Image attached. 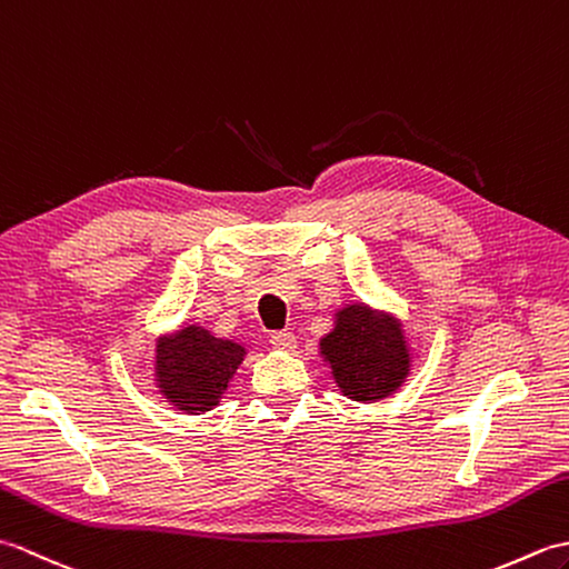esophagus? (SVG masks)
Masks as SVG:
<instances>
[{
    "mask_svg": "<svg viewBox=\"0 0 569 569\" xmlns=\"http://www.w3.org/2000/svg\"><path fill=\"white\" fill-rule=\"evenodd\" d=\"M271 345L276 349H283V352H291V349H296V335L291 330H278L271 335Z\"/></svg>",
    "mask_w": 569,
    "mask_h": 569,
    "instance_id": "esophagus-1",
    "label": "esophagus"
}]
</instances>
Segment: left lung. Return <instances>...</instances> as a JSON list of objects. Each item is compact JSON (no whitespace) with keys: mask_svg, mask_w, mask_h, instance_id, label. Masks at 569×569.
I'll list each match as a JSON object with an SVG mask.
<instances>
[{"mask_svg":"<svg viewBox=\"0 0 569 569\" xmlns=\"http://www.w3.org/2000/svg\"><path fill=\"white\" fill-rule=\"evenodd\" d=\"M320 352L330 361L337 386L355 401H379L393 393L410 369L401 325L367 306L337 312L335 330L320 340Z\"/></svg>","mask_w":569,"mask_h":569,"instance_id":"1","label":"left lung"}]
</instances>
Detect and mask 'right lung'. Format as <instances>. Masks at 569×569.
Listing matches in <instances>:
<instances>
[{
	"label": "right lung",
	"mask_w": 569,
	"mask_h": 569,
	"mask_svg": "<svg viewBox=\"0 0 569 569\" xmlns=\"http://www.w3.org/2000/svg\"><path fill=\"white\" fill-rule=\"evenodd\" d=\"M244 355L241 345L190 325L156 345V381L178 410L204 413L220 401Z\"/></svg>",
	"instance_id": "right-lung-1"
}]
</instances>
